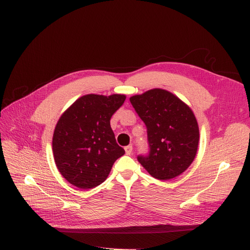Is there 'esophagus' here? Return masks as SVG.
Returning <instances> with one entry per match:
<instances>
[{
	"mask_svg": "<svg viewBox=\"0 0 250 250\" xmlns=\"http://www.w3.org/2000/svg\"><path fill=\"white\" fill-rule=\"evenodd\" d=\"M124 149L127 155H130L132 153V146H126Z\"/></svg>",
	"mask_w": 250,
	"mask_h": 250,
	"instance_id": "34e87169",
	"label": "esophagus"
}]
</instances>
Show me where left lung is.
<instances>
[{
  "mask_svg": "<svg viewBox=\"0 0 250 250\" xmlns=\"http://www.w3.org/2000/svg\"><path fill=\"white\" fill-rule=\"evenodd\" d=\"M133 108L147 127L150 152L138 161L151 176L169 180L184 173L197 153L199 127L193 110L163 88L130 97Z\"/></svg>",
  "mask_w": 250,
  "mask_h": 250,
  "instance_id": "left-lung-1",
  "label": "left lung"
}]
</instances>
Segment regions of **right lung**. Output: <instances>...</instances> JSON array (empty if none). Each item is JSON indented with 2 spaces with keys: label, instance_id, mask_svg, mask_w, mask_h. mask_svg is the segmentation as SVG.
<instances>
[{
  "label": "right lung",
  "instance_id": "add662e5",
  "mask_svg": "<svg viewBox=\"0 0 250 250\" xmlns=\"http://www.w3.org/2000/svg\"><path fill=\"white\" fill-rule=\"evenodd\" d=\"M125 99L121 94H88L60 116L53 133V155L58 171L71 185L82 190L101 185L113 163L124 155L110 118Z\"/></svg>",
  "mask_w": 250,
  "mask_h": 250
}]
</instances>
